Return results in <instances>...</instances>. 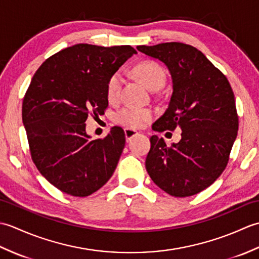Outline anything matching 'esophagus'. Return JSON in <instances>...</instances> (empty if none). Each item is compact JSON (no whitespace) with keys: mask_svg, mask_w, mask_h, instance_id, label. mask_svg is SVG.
<instances>
[{"mask_svg":"<svg viewBox=\"0 0 259 259\" xmlns=\"http://www.w3.org/2000/svg\"><path fill=\"white\" fill-rule=\"evenodd\" d=\"M124 135H125V140L129 142V141H131V139L134 138V137L138 136L139 134L137 133V131H136V130H134V129L125 128V129H124Z\"/></svg>","mask_w":259,"mask_h":259,"instance_id":"obj_1","label":"esophagus"}]
</instances>
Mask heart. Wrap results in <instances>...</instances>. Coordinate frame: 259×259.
Here are the masks:
<instances>
[{"instance_id":"b5f03b06","label":"heart","mask_w":259,"mask_h":259,"mask_svg":"<svg viewBox=\"0 0 259 259\" xmlns=\"http://www.w3.org/2000/svg\"><path fill=\"white\" fill-rule=\"evenodd\" d=\"M135 74L149 88L150 90H159L166 83V71L160 64L147 61L136 65ZM123 76L121 72H115L110 76L107 83V96L110 101L118 100ZM152 112L149 109H141L135 107H125L114 114V121L128 128H141L152 119Z\"/></svg>"}]
</instances>
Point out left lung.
<instances>
[{
	"mask_svg": "<svg viewBox=\"0 0 259 259\" xmlns=\"http://www.w3.org/2000/svg\"><path fill=\"white\" fill-rule=\"evenodd\" d=\"M137 49L162 61L172 78L169 106L152 129L181 130L178 144L170 146L162 138L151 137L147 171L170 196L196 195L223 174L237 137L238 114L232 87L205 54L189 45L167 42Z\"/></svg>",
	"mask_w": 259,
	"mask_h": 259,
	"instance_id": "obj_1",
	"label": "left lung"
}]
</instances>
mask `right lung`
<instances>
[{"label": "right lung", "instance_id": "add662e5", "mask_svg": "<svg viewBox=\"0 0 259 259\" xmlns=\"http://www.w3.org/2000/svg\"><path fill=\"white\" fill-rule=\"evenodd\" d=\"M136 53L130 46L80 43L53 54L33 75L22 104L31 158L64 194L87 197L111 178L124 131L113 126L107 137L91 140L84 122L106 111L109 78Z\"/></svg>", "mask_w": 259, "mask_h": 259}]
</instances>
